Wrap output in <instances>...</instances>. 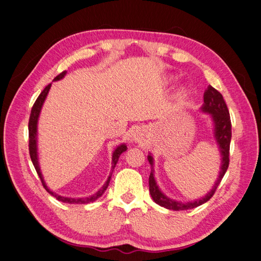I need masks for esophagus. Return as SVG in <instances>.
<instances>
[{"label":"esophagus","mask_w":261,"mask_h":261,"mask_svg":"<svg viewBox=\"0 0 261 261\" xmlns=\"http://www.w3.org/2000/svg\"><path fill=\"white\" fill-rule=\"evenodd\" d=\"M143 135L144 134L141 133V129H136V132L134 133V135H133V140H135V141H141V138H143Z\"/></svg>","instance_id":"34e87169"}]
</instances>
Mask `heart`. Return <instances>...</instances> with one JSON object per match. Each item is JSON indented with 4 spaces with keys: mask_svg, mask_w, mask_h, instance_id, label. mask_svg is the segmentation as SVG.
Listing matches in <instances>:
<instances>
[{
    "mask_svg": "<svg viewBox=\"0 0 261 261\" xmlns=\"http://www.w3.org/2000/svg\"><path fill=\"white\" fill-rule=\"evenodd\" d=\"M187 93H188V90L185 88V87H181V88H179L177 91V96L179 98H184L187 96Z\"/></svg>",
    "mask_w": 261,
    "mask_h": 261,
    "instance_id": "obj_1",
    "label": "heart"
}]
</instances>
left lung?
Listing matches in <instances>:
<instances>
[{"label":"left lung","mask_w":261,"mask_h":261,"mask_svg":"<svg viewBox=\"0 0 261 261\" xmlns=\"http://www.w3.org/2000/svg\"><path fill=\"white\" fill-rule=\"evenodd\" d=\"M199 111L203 114H209L211 118V123L213 127V130H212L213 138H215L217 143L218 150L220 152V160H221L218 178L215 181V184H213L210 191L198 199L185 201V202L172 199L161 191V188L156 183V179L154 177V169H153L154 159L152 154L149 152L147 158L150 165H151V172H150V176H149V192L152 197L153 201L165 209L175 210V211L187 210V209L199 207L200 204L207 202L213 196V194H215L217 187L219 186L220 181L222 180L225 172L228 168V162H230V160H228V154H230V143H231V137H232L230 113H228V110L222 94L210 85L208 86V88L204 90L203 103L199 108Z\"/></svg>","instance_id":"8db88e82"}]
</instances>
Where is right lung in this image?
Instances as JSON below:
<instances>
[{
	"label": "right lung",
	"mask_w": 261,
	"mask_h": 261,
	"mask_svg": "<svg viewBox=\"0 0 261 261\" xmlns=\"http://www.w3.org/2000/svg\"><path fill=\"white\" fill-rule=\"evenodd\" d=\"M66 73H67L66 70H64V72L61 73L60 75L55 77L53 82H58V81L63 80V78L65 77ZM51 86H52V84H50V85L45 87L43 91L40 93V96H39L38 99L36 100L33 109H31V114H30L29 124H28V128H29V153H30L31 161H33L34 167H35V169L38 173L39 177H40V179L42 181V185L45 188V191L48 192L51 196L55 197V198H57L58 200H60L62 202H67V203H90V202H93V201H96L98 198H100V197L103 195V193L107 191V188L110 184V179H111V176H112V172H113L115 165L118 161V158H120V155L123 152H125L126 150H127V147H126L125 144H121L114 149V151L112 153V171H111V173H110V175H109L108 179L106 180L105 185L102 186L99 189V191L94 193L93 195H91L89 197H82V198H73V197L61 196L57 193H54L53 191H51V189L48 187V185H46L45 180L43 178L42 172H41V169H40V164H39V155H38V122H39V116H40L43 103H44L46 97H48V93L50 91Z\"/></svg>",
	"instance_id": "1"
}]
</instances>
